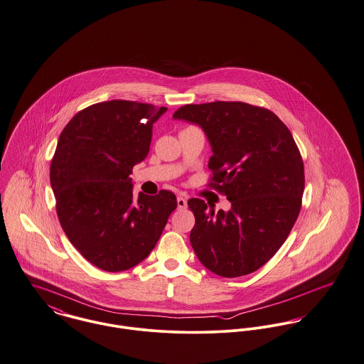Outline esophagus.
<instances>
[{"label": "esophagus", "instance_id": "esophagus-1", "mask_svg": "<svg viewBox=\"0 0 364 364\" xmlns=\"http://www.w3.org/2000/svg\"><path fill=\"white\" fill-rule=\"evenodd\" d=\"M177 206H178L180 209H184V208L187 206V198H186L184 196H178V197H177Z\"/></svg>", "mask_w": 364, "mask_h": 364}]
</instances>
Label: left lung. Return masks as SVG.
I'll return each mask as SVG.
<instances>
[{
    "instance_id": "left-lung-1",
    "label": "left lung",
    "mask_w": 364,
    "mask_h": 364,
    "mask_svg": "<svg viewBox=\"0 0 364 364\" xmlns=\"http://www.w3.org/2000/svg\"><path fill=\"white\" fill-rule=\"evenodd\" d=\"M173 117L203 129L213 152L208 186L232 202L230 210L215 212L188 200L198 259L223 278L257 271L281 248L301 208L304 166L289 128L271 110L242 102L186 105Z\"/></svg>"
}]
</instances>
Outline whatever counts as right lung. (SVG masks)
I'll use <instances>...</instances> for the list:
<instances>
[{
    "label": "right lung",
    "mask_w": 364,
    "mask_h": 364,
    "mask_svg": "<svg viewBox=\"0 0 364 364\" xmlns=\"http://www.w3.org/2000/svg\"><path fill=\"white\" fill-rule=\"evenodd\" d=\"M166 110L129 100L96 103L78 112L58 138L50 166L58 220L71 244L103 271L144 261L177 208L167 190L135 197L129 178Z\"/></svg>",
    "instance_id": "1"
}]
</instances>
